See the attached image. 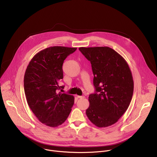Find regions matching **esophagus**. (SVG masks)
I'll return each mask as SVG.
<instances>
[{"instance_id": "1", "label": "esophagus", "mask_w": 157, "mask_h": 157, "mask_svg": "<svg viewBox=\"0 0 157 157\" xmlns=\"http://www.w3.org/2000/svg\"><path fill=\"white\" fill-rule=\"evenodd\" d=\"M77 98L78 99H82V98H84V96H77Z\"/></svg>"}]
</instances>
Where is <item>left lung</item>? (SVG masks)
I'll list each match as a JSON object with an SVG mask.
<instances>
[{
  "instance_id": "1",
  "label": "left lung",
  "mask_w": 157,
  "mask_h": 157,
  "mask_svg": "<svg viewBox=\"0 0 157 157\" xmlns=\"http://www.w3.org/2000/svg\"><path fill=\"white\" fill-rule=\"evenodd\" d=\"M91 62L96 93L89 96L86 114L93 124L106 127L116 123L127 110L133 92V80L125 59L107 47H80Z\"/></svg>"
}]
</instances>
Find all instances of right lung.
Returning <instances> with one entry per match:
<instances>
[{
	"mask_svg": "<svg viewBox=\"0 0 157 157\" xmlns=\"http://www.w3.org/2000/svg\"><path fill=\"white\" fill-rule=\"evenodd\" d=\"M77 48L51 47L36 53L30 61L24 76L27 103L42 124L56 127L65 122L74 104L72 95L58 92L63 78L64 60Z\"/></svg>",
	"mask_w": 157,
	"mask_h": 157,
	"instance_id": "1",
	"label": "right lung"
}]
</instances>
